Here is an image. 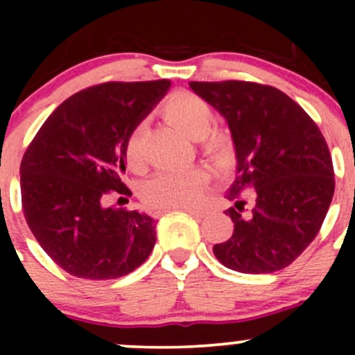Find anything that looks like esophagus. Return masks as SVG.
<instances>
[{
    "instance_id": "1",
    "label": "esophagus",
    "mask_w": 355,
    "mask_h": 355,
    "mask_svg": "<svg viewBox=\"0 0 355 355\" xmlns=\"http://www.w3.org/2000/svg\"><path fill=\"white\" fill-rule=\"evenodd\" d=\"M173 210L187 211V214L191 215V217H203V215H205V210L203 209H190V207H183V209H173Z\"/></svg>"
}]
</instances>
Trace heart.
Segmentation results:
<instances>
[{"instance_id": "1", "label": "heart", "mask_w": 355, "mask_h": 355, "mask_svg": "<svg viewBox=\"0 0 355 355\" xmlns=\"http://www.w3.org/2000/svg\"><path fill=\"white\" fill-rule=\"evenodd\" d=\"M165 113L183 133L191 138H202L203 148L211 158L225 157V141L215 132H209L214 123L211 108L191 93H175L165 103ZM125 157L133 170H141L145 160L141 152V132L135 128L125 141ZM210 175L205 168L162 170L150 178L141 189L145 205L155 210H173L190 207L200 200L209 185Z\"/></svg>"}]
</instances>
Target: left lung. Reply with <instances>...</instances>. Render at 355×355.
<instances>
[{
  "mask_svg": "<svg viewBox=\"0 0 355 355\" xmlns=\"http://www.w3.org/2000/svg\"><path fill=\"white\" fill-rule=\"evenodd\" d=\"M227 120L237 177L225 211L234 234L215 243L218 262L242 274L282 270L311 245L331 207L336 180L319 126L284 92L254 81H190ZM243 189H254L247 204Z\"/></svg>",
  "mask_w": 355,
  "mask_h": 355,
  "instance_id": "obj_1",
  "label": "left lung"
}]
</instances>
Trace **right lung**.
Returning a JSON list of instances; mask_svg holds the SVG:
<instances>
[{
    "instance_id": "obj_1",
    "label": "right lung",
    "mask_w": 355,
    "mask_h": 355,
    "mask_svg": "<svg viewBox=\"0 0 355 355\" xmlns=\"http://www.w3.org/2000/svg\"><path fill=\"white\" fill-rule=\"evenodd\" d=\"M170 88L168 80L107 81L64 100L23 155L28 227L68 274L108 280L133 272L155 247V220L108 207L126 200L125 141Z\"/></svg>"
}]
</instances>
